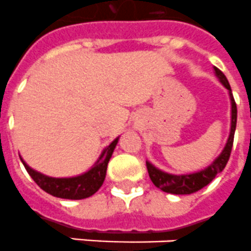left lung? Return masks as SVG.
<instances>
[{
	"instance_id": "8db88e82",
	"label": "left lung",
	"mask_w": 251,
	"mask_h": 251,
	"mask_svg": "<svg viewBox=\"0 0 251 251\" xmlns=\"http://www.w3.org/2000/svg\"><path fill=\"white\" fill-rule=\"evenodd\" d=\"M213 70L216 76L222 83V85L228 90L229 102H231V126H229V135L228 139H227L226 145L220 153V155L208 167L198 172H193V174H168V172L162 171V170L155 167L154 165H151V162L147 161V168H148V174L151 182L165 193L176 194V195H187V194L197 193L201 189H203L204 186H207L209 182H212V180L216 177L217 174L223 171V168L226 167L227 162L229 159V154H231V149H232L233 144V135H235V130H236L237 108L235 100H233L232 90H231V86H229L228 80L225 76V74L217 67H213Z\"/></svg>"
}]
</instances>
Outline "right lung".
Masks as SVG:
<instances>
[{
    "label": "right lung",
    "mask_w": 251,
    "mask_h": 251,
    "mask_svg": "<svg viewBox=\"0 0 251 251\" xmlns=\"http://www.w3.org/2000/svg\"><path fill=\"white\" fill-rule=\"evenodd\" d=\"M119 139L120 136L116 138L108 147L103 149L100 158L88 171L74 176V177H50V176L41 174V172L29 167L28 163L22 157L20 159H22L24 167L26 168L28 174L30 175V177L37 182V185L42 190L56 198L79 201V199L92 197L93 194L100 190L103 181L106 178L107 165L112 157V153L119 143Z\"/></svg>",
    "instance_id": "right-lung-1"
}]
</instances>
